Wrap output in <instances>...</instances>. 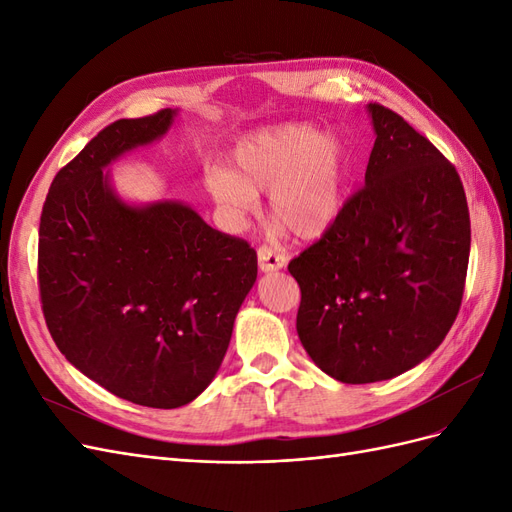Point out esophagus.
I'll return each instance as SVG.
<instances>
[{"label": "esophagus", "mask_w": 512, "mask_h": 512, "mask_svg": "<svg viewBox=\"0 0 512 512\" xmlns=\"http://www.w3.org/2000/svg\"><path fill=\"white\" fill-rule=\"evenodd\" d=\"M258 267L262 273L280 271L286 267V256L282 252L273 250V247L262 245V247H258Z\"/></svg>", "instance_id": "34e87169"}]
</instances>
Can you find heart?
I'll use <instances>...</instances> for the list:
<instances>
[{
	"instance_id": "obj_1",
	"label": "heart",
	"mask_w": 512,
	"mask_h": 512,
	"mask_svg": "<svg viewBox=\"0 0 512 512\" xmlns=\"http://www.w3.org/2000/svg\"><path fill=\"white\" fill-rule=\"evenodd\" d=\"M232 170L207 175L211 198L230 220L241 222L269 192V215L299 239H318L339 218L348 179V149L335 132L309 123L258 130L232 149Z\"/></svg>"
}]
</instances>
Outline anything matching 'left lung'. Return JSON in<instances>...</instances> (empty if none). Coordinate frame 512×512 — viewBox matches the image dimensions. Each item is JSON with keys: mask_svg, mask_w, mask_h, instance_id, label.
<instances>
[{"mask_svg": "<svg viewBox=\"0 0 512 512\" xmlns=\"http://www.w3.org/2000/svg\"><path fill=\"white\" fill-rule=\"evenodd\" d=\"M367 113L376 143L365 188L288 265L301 288V344L346 384L391 380L442 344L470 258L455 166L391 108L367 104Z\"/></svg>", "mask_w": 512, "mask_h": 512, "instance_id": "obj_1", "label": "left lung"}]
</instances>
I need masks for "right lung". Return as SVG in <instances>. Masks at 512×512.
Listing matches in <instances>:
<instances>
[{
	"label": "right lung",
	"mask_w": 512,
	"mask_h": 512,
	"mask_svg": "<svg viewBox=\"0 0 512 512\" xmlns=\"http://www.w3.org/2000/svg\"><path fill=\"white\" fill-rule=\"evenodd\" d=\"M177 111L119 119L55 175L44 200L38 282L66 359L113 395L179 408L218 374L258 273L243 239L179 200L132 205L106 170L170 130Z\"/></svg>",
	"instance_id": "right-lung-1"
}]
</instances>
